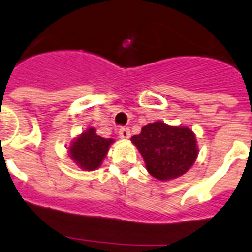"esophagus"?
<instances>
[{
    "label": "esophagus",
    "instance_id": "1",
    "mask_svg": "<svg viewBox=\"0 0 252 252\" xmlns=\"http://www.w3.org/2000/svg\"><path fill=\"white\" fill-rule=\"evenodd\" d=\"M118 135H120V137L121 139H124V140H126V139H128L130 137V128L128 127H121L120 128V131H118Z\"/></svg>",
    "mask_w": 252,
    "mask_h": 252
}]
</instances>
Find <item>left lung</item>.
I'll return each instance as SVG.
<instances>
[{
    "label": "left lung",
    "mask_w": 252,
    "mask_h": 252,
    "mask_svg": "<svg viewBox=\"0 0 252 252\" xmlns=\"http://www.w3.org/2000/svg\"><path fill=\"white\" fill-rule=\"evenodd\" d=\"M131 141L143 156L148 172L159 181L180 177L196 160V139L188 127L148 124Z\"/></svg>",
    "instance_id": "8db88e82"
}]
</instances>
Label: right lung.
<instances>
[{
	"label": "right lung",
	"instance_id": "add662e5",
	"mask_svg": "<svg viewBox=\"0 0 252 252\" xmlns=\"http://www.w3.org/2000/svg\"><path fill=\"white\" fill-rule=\"evenodd\" d=\"M112 143V139L98 136L95 128L89 127L71 144L68 153L80 168L94 171L103 162Z\"/></svg>",
	"mask_w": 252,
	"mask_h": 252
}]
</instances>
